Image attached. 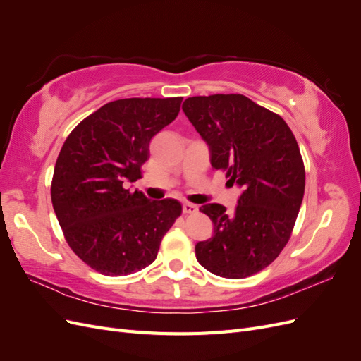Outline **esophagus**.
I'll use <instances>...</instances> for the list:
<instances>
[{
    "mask_svg": "<svg viewBox=\"0 0 361 361\" xmlns=\"http://www.w3.org/2000/svg\"><path fill=\"white\" fill-rule=\"evenodd\" d=\"M182 211H183V214H195V212H197V206L192 204V203H183Z\"/></svg>",
    "mask_w": 361,
    "mask_h": 361,
    "instance_id": "34e87169",
    "label": "esophagus"
}]
</instances>
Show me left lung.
Segmentation results:
<instances>
[{"label":"left lung","instance_id":"8db88e82","mask_svg":"<svg viewBox=\"0 0 361 361\" xmlns=\"http://www.w3.org/2000/svg\"><path fill=\"white\" fill-rule=\"evenodd\" d=\"M182 110L209 146L212 167L243 188L233 214L218 203L200 207L214 236L195 245V257L215 276H253L276 260L297 221L305 187L297 140L279 114L244 94L192 96Z\"/></svg>","mask_w":361,"mask_h":361}]
</instances>
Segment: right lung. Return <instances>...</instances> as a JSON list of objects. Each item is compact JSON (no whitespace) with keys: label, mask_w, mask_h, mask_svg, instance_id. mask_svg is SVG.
<instances>
[{"label":"right lung","mask_w":361,"mask_h":361,"mask_svg":"<svg viewBox=\"0 0 361 361\" xmlns=\"http://www.w3.org/2000/svg\"><path fill=\"white\" fill-rule=\"evenodd\" d=\"M182 97H129L85 117L64 141L51 200L64 238L104 276H128L157 259L162 236L182 214L174 199L150 202L126 190L141 179L149 143L179 114Z\"/></svg>","instance_id":"obj_1"}]
</instances>
